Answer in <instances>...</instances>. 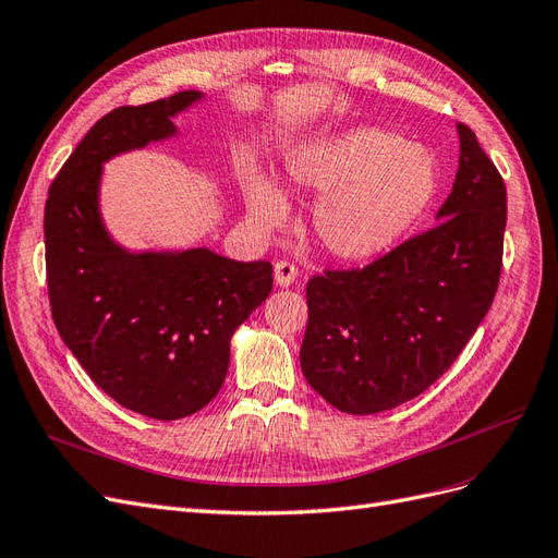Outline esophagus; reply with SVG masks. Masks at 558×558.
Returning <instances> with one entry per match:
<instances>
[{
	"label": "esophagus",
	"instance_id": "1",
	"mask_svg": "<svg viewBox=\"0 0 558 558\" xmlns=\"http://www.w3.org/2000/svg\"><path fill=\"white\" fill-rule=\"evenodd\" d=\"M298 279V267L293 265V263H289V260H279V263H275V281H277V286H291L293 281Z\"/></svg>",
	"mask_w": 558,
	"mask_h": 558
}]
</instances>
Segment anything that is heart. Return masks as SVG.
Returning <instances> with one entry per match:
<instances>
[{"mask_svg":"<svg viewBox=\"0 0 558 558\" xmlns=\"http://www.w3.org/2000/svg\"><path fill=\"white\" fill-rule=\"evenodd\" d=\"M286 172L300 191L318 195L312 232L342 263H367L396 248L437 193L430 150L375 125H356L293 148L286 156ZM242 193L260 228L286 223L289 205L281 189L256 167L242 177Z\"/></svg>","mask_w":558,"mask_h":558,"instance_id":"heart-1","label":"heart"}]
</instances>
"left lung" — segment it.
Instances as JSON below:
<instances>
[{
	"instance_id": "1",
	"label": "left lung",
	"mask_w": 558,
	"mask_h": 558,
	"mask_svg": "<svg viewBox=\"0 0 558 558\" xmlns=\"http://www.w3.org/2000/svg\"><path fill=\"white\" fill-rule=\"evenodd\" d=\"M435 228L363 269H326L307 283L302 375L347 414L393 410L440 379L492 307L508 193L475 132Z\"/></svg>"
}]
</instances>
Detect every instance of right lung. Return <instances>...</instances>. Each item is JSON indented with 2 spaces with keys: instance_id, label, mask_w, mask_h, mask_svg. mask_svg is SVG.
<instances>
[{
  "instance_id": "obj_1",
  "label": "right lung",
  "mask_w": 558,
  "mask_h": 558,
  "mask_svg": "<svg viewBox=\"0 0 558 558\" xmlns=\"http://www.w3.org/2000/svg\"><path fill=\"white\" fill-rule=\"evenodd\" d=\"M202 93L118 107L88 130L48 191V300L62 342L123 408L174 421L221 391L230 340L272 291V265L211 248L132 253L99 214L102 165L177 134L172 118Z\"/></svg>"
}]
</instances>
